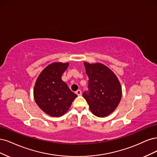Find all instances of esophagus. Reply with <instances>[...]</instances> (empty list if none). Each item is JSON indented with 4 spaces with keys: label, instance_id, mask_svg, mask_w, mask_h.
I'll return each mask as SVG.
<instances>
[{
    "label": "esophagus",
    "instance_id": "obj_1",
    "mask_svg": "<svg viewBox=\"0 0 157 157\" xmlns=\"http://www.w3.org/2000/svg\"><path fill=\"white\" fill-rule=\"evenodd\" d=\"M75 93L77 94V95H78V96H81V95H82V90H78L77 91L75 92Z\"/></svg>",
    "mask_w": 157,
    "mask_h": 157
}]
</instances>
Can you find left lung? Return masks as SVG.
I'll list each match as a JSON object with an SVG mask.
<instances>
[{
    "label": "left lung",
    "mask_w": 157,
    "mask_h": 157,
    "mask_svg": "<svg viewBox=\"0 0 157 157\" xmlns=\"http://www.w3.org/2000/svg\"><path fill=\"white\" fill-rule=\"evenodd\" d=\"M84 65L89 77V90L83 93V97L94 115L105 117L117 107L122 97L119 79L102 64L84 63Z\"/></svg>",
    "instance_id": "8db88e82"
}]
</instances>
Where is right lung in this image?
Instances as JSON below:
<instances>
[{"label":"right lung","instance_id":"add662e5","mask_svg":"<svg viewBox=\"0 0 157 157\" xmlns=\"http://www.w3.org/2000/svg\"><path fill=\"white\" fill-rule=\"evenodd\" d=\"M68 64L54 63L48 65L35 83L34 97L36 103L43 112L52 117L64 115L77 97L61 79Z\"/></svg>","mask_w":157,"mask_h":157}]
</instances>
